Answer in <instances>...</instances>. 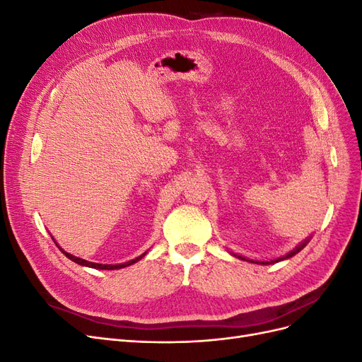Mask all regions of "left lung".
Masks as SVG:
<instances>
[{
	"instance_id": "obj_1",
	"label": "left lung",
	"mask_w": 362,
	"mask_h": 362,
	"mask_svg": "<svg viewBox=\"0 0 362 362\" xmlns=\"http://www.w3.org/2000/svg\"><path fill=\"white\" fill-rule=\"evenodd\" d=\"M310 240H311V237H308L306 240H303L302 243H299L298 246H296L293 250H290L287 255H284V257H281V258H276V259H270V261H258V259H250V258H246V257H242V255H238V254H234V252H229V254H231L233 257H235V258H238V259H243V261H249V262H255V264H275V262H279V261H284V259H287V258H291V257H294L296 254H298V252H300L306 245L310 243Z\"/></svg>"
}]
</instances>
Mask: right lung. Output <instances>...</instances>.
I'll use <instances>...</instances> for the list:
<instances>
[{
  "mask_svg": "<svg viewBox=\"0 0 362 362\" xmlns=\"http://www.w3.org/2000/svg\"><path fill=\"white\" fill-rule=\"evenodd\" d=\"M54 240V238H52ZM54 243H56V240H54ZM57 245V243H56ZM59 246V245H57ZM59 249L63 252L64 255H66L71 261H74V262H76V264H80V266H84V267H92V269H100V270H117V269H124V267H128V266H131V264H134V262H137L139 259H141L144 258L145 255H146V252L145 254H141L140 257H137V258H134V259H131V261H127V262H122V264H98V262H90V261H86V259H83V258H78V257H74V255H71L69 252H64L60 246H59Z\"/></svg>",
  "mask_w": 362,
  "mask_h": 362,
  "instance_id": "1",
  "label": "right lung"
}]
</instances>
